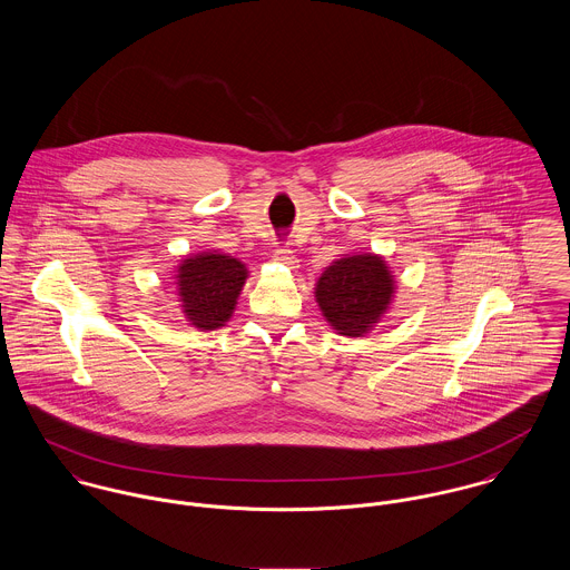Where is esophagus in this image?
<instances>
[{
	"label": "esophagus",
	"mask_w": 570,
	"mask_h": 570,
	"mask_svg": "<svg viewBox=\"0 0 570 570\" xmlns=\"http://www.w3.org/2000/svg\"><path fill=\"white\" fill-rule=\"evenodd\" d=\"M274 261H278V263H283V265H296V263H298L294 249H289V247H278V249L274 252Z\"/></svg>",
	"instance_id": "1"
}]
</instances>
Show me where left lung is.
I'll return each mask as SVG.
<instances>
[{"instance_id":"8db88e82","label":"left lung","mask_w":570,"mask_h":570,"mask_svg":"<svg viewBox=\"0 0 570 570\" xmlns=\"http://www.w3.org/2000/svg\"><path fill=\"white\" fill-rule=\"evenodd\" d=\"M395 281L377 254H353L333 261L316 283V303L340 335L360 337L386 314Z\"/></svg>"}]
</instances>
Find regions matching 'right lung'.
<instances>
[{
    "label": "right lung",
    "instance_id": "obj_1",
    "mask_svg": "<svg viewBox=\"0 0 570 570\" xmlns=\"http://www.w3.org/2000/svg\"><path fill=\"white\" fill-rule=\"evenodd\" d=\"M247 269L239 258L202 252L177 265L175 287L186 321L202 331L226 325L235 312Z\"/></svg>",
    "mask_w": 570,
    "mask_h": 570
}]
</instances>
